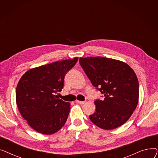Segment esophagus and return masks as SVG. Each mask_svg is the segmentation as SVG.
Returning a JSON list of instances; mask_svg holds the SVG:
<instances>
[{"label":"esophagus","instance_id":"34e87169","mask_svg":"<svg viewBox=\"0 0 158 158\" xmlns=\"http://www.w3.org/2000/svg\"><path fill=\"white\" fill-rule=\"evenodd\" d=\"M76 103L79 104H85L86 103L85 101H77Z\"/></svg>","mask_w":158,"mask_h":158}]
</instances>
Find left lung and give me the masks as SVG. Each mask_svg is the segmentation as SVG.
I'll return each mask as SVG.
<instances>
[{
    "mask_svg": "<svg viewBox=\"0 0 158 158\" xmlns=\"http://www.w3.org/2000/svg\"><path fill=\"white\" fill-rule=\"evenodd\" d=\"M86 76L104 95L96 100L95 112L89 119L105 130L117 128L126 123L136 108L139 83L134 70L126 63L104 57H80Z\"/></svg>",
    "mask_w": 158,
    "mask_h": 158,
    "instance_id": "8db88e82",
    "label": "left lung"
}]
</instances>
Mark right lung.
<instances>
[{
	"mask_svg": "<svg viewBox=\"0 0 158 158\" xmlns=\"http://www.w3.org/2000/svg\"><path fill=\"white\" fill-rule=\"evenodd\" d=\"M77 60L76 57L31 69L19 80L16 105L29 126L39 133L52 135L66 123L70 103L57 98L55 94L61 92L66 73Z\"/></svg>",
	"mask_w": 158,
	"mask_h": 158,
	"instance_id": "right-lung-1",
	"label": "right lung"
}]
</instances>
